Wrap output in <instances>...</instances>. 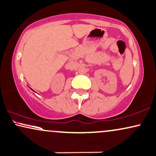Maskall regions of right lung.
<instances>
[{"instance_id": "1", "label": "right lung", "mask_w": 156, "mask_h": 156, "mask_svg": "<svg viewBox=\"0 0 156 156\" xmlns=\"http://www.w3.org/2000/svg\"><path fill=\"white\" fill-rule=\"evenodd\" d=\"M31 90H32V89H31Z\"/></svg>"}]
</instances>
